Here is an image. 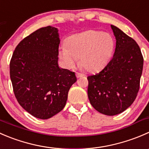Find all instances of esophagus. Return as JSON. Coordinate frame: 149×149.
Instances as JSON below:
<instances>
[{
    "instance_id": "obj_1",
    "label": "esophagus",
    "mask_w": 149,
    "mask_h": 149,
    "mask_svg": "<svg viewBox=\"0 0 149 149\" xmlns=\"http://www.w3.org/2000/svg\"><path fill=\"white\" fill-rule=\"evenodd\" d=\"M76 76H77V78H79V77H82V76H83V74H80V73H78V72H77V73H76Z\"/></svg>"
}]
</instances>
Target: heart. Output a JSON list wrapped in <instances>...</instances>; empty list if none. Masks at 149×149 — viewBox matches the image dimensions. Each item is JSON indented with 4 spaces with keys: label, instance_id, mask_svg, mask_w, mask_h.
Wrapping results in <instances>:
<instances>
[{
    "label": "heart",
    "instance_id": "b5f03b06",
    "mask_svg": "<svg viewBox=\"0 0 149 149\" xmlns=\"http://www.w3.org/2000/svg\"><path fill=\"white\" fill-rule=\"evenodd\" d=\"M114 48V38L110 34L89 30L70 37L67 45L60 48L59 56L66 68H74L79 57L85 70L95 72L107 65Z\"/></svg>",
    "mask_w": 149,
    "mask_h": 149
}]
</instances>
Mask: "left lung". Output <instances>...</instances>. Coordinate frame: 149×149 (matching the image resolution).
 <instances>
[{
    "mask_svg": "<svg viewBox=\"0 0 149 149\" xmlns=\"http://www.w3.org/2000/svg\"><path fill=\"white\" fill-rule=\"evenodd\" d=\"M113 58L99 73L88 77V95L98 112L114 116L125 111L138 95L143 58L137 42L114 25Z\"/></svg>",
    "mask_w": 149,
    "mask_h": 149,
    "instance_id": "obj_1",
    "label": "left lung"
}]
</instances>
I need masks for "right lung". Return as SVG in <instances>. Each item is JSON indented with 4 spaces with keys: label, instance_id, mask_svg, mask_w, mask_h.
Listing matches in <instances>:
<instances>
[{
    "label": "right lung",
    "instance_id": "1",
    "mask_svg": "<svg viewBox=\"0 0 149 149\" xmlns=\"http://www.w3.org/2000/svg\"><path fill=\"white\" fill-rule=\"evenodd\" d=\"M58 29L42 27L24 38L10 61V77L19 104L36 118L47 120L61 111L75 73L58 67Z\"/></svg>",
    "mask_w": 149,
    "mask_h": 149
}]
</instances>
